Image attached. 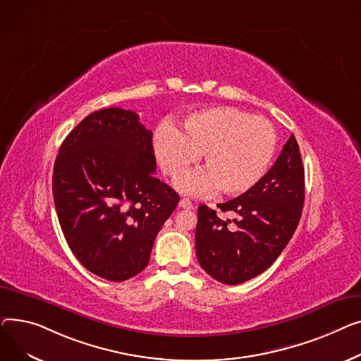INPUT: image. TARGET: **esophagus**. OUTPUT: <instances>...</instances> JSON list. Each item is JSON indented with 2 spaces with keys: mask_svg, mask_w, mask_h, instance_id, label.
<instances>
[{
  "mask_svg": "<svg viewBox=\"0 0 361 361\" xmlns=\"http://www.w3.org/2000/svg\"><path fill=\"white\" fill-rule=\"evenodd\" d=\"M179 207H180V208H185V209H190V208H194V204L190 202L188 198H182V200L179 201Z\"/></svg>",
  "mask_w": 361,
  "mask_h": 361,
  "instance_id": "obj_1",
  "label": "esophagus"
}]
</instances>
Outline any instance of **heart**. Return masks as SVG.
Wrapping results in <instances>:
<instances>
[{
    "label": "heart",
    "mask_w": 361,
    "mask_h": 361,
    "mask_svg": "<svg viewBox=\"0 0 361 361\" xmlns=\"http://www.w3.org/2000/svg\"><path fill=\"white\" fill-rule=\"evenodd\" d=\"M277 134L262 116L235 108H209L190 114L178 133L161 126L154 135V152L161 171L182 178L202 156L207 171L180 182L190 195L220 190L226 195L246 194L267 173L275 153Z\"/></svg>",
    "instance_id": "1"
}]
</instances>
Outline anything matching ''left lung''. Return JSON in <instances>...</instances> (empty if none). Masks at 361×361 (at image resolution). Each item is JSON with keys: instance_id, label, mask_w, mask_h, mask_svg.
I'll list each match as a JSON object with an SVG mask.
<instances>
[{"instance_id": "1", "label": "left lung", "mask_w": 361, "mask_h": 361, "mask_svg": "<svg viewBox=\"0 0 361 361\" xmlns=\"http://www.w3.org/2000/svg\"><path fill=\"white\" fill-rule=\"evenodd\" d=\"M305 204V169L299 144L288 138L277 161L246 194L198 208L197 258L202 269L223 284H242L268 269L290 242Z\"/></svg>"}]
</instances>
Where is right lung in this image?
<instances>
[{
    "label": "right lung",
    "instance_id": "add662e5",
    "mask_svg": "<svg viewBox=\"0 0 361 361\" xmlns=\"http://www.w3.org/2000/svg\"><path fill=\"white\" fill-rule=\"evenodd\" d=\"M138 114L100 109L61 144L52 192L63 236L80 264L109 281L141 272L179 195L156 176L153 133Z\"/></svg>",
    "mask_w": 361,
    "mask_h": 361
}]
</instances>
